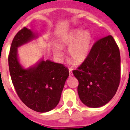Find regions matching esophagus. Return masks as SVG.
<instances>
[{
	"instance_id": "1",
	"label": "esophagus",
	"mask_w": 130,
	"mask_h": 130,
	"mask_svg": "<svg viewBox=\"0 0 130 130\" xmlns=\"http://www.w3.org/2000/svg\"><path fill=\"white\" fill-rule=\"evenodd\" d=\"M69 72H70V77L73 76V73H72V69H69Z\"/></svg>"
}]
</instances>
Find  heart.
Here are the masks:
<instances>
[{
    "label": "heart",
    "instance_id": "1",
    "mask_svg": "<svg viewBox=\"0 0 130 130\" xmlns=\"http://www.w3.org/2000/svg\"><path fill=\"white\" fill-rule=\"evenodd\" d=\"M93 42L92 33L83 28H75L66 34L60 40V47L64 48L69 47L68 53L69 57L76 64L83 62L87 58L91 49ZM55 57L61 59L63 53L61 48L55 47L53 49Z\"/></svg>",
    "mask_w": 130,
    "mask_h": 130
}]
</instances>
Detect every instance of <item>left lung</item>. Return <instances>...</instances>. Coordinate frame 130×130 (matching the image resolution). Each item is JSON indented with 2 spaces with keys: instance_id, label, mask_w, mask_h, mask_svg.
Listing matches in <instances>:
<instances>
[{
  "instance_id": "1",
  "label": "left lung",
  "mask_w": 130,
  "mask_h": 130,
  "mask_svg": "<svg viewBox=\"0 0 130 130\" xmlns=\"http://www.w3.org/2000/svg\"><path fill=\"white\" fill-rule=\"evenodd\" d=\"M79 81L78 94L90 107L105 105L115 95L120 80V55L112 36L98 40L87 59L73 70Z\"/></svg>"
}]
</instances>
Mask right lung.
I'll return each mask as SVG.
<instances>
[{
	"label": "right lung",
	"mask_w": 130,
	"mask_h": 130,
	"mask_svg": "<svg viewBox=\"0 0 130 130\" xmlns=\"http://www.w3.org/2000/svg\"><path fill=\"white\" fill-rule=\"evenodd\" d=\"M37 37L26 27L15 36L8 55L10 76L17 94L31 109L45 112L58 105L64 84L69 76L67 68L49 60L24 69L18 58V47Z\"/></svg>",
	"instance_id": "add662e5"
}]
</instances>
